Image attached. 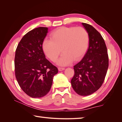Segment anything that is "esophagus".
I'll return each instance as SVG.
<instances>
[{
	"instance_id": "esophagus-1",
	"label": "esophagus",
	"mask_w": 122,
	"mask_h": 122,
	"mask_svg": "<svg viewBox=\"0 0 122 122\" xmlns=\"http://www.w3.org/2000/svg\"><path fill=\"white\" fill-rule=\"evenodd\" d=\"M64 69H65V68H64V67H58L59 71H62V70H64Z\"/></svg>"
}]
</instances>
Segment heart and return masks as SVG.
Here are the masks:
<instances>
[{
  "label": "heart",
  "instance_id": "obj_1",
  "mask_svg": "<svg viewBox=\"0 0 122 122\" xmlns=\"http://www.w3.org/2000/svg\"><path fill=\"white\" fill-rule=\"evenodd\" d=\"M50 37L51 40L43 41V51L52 61H55L63 52L57 62L61 66L67 65L73 60L79 61L86 53L89 45V33L82 26L61 27L53 31Z\"/></svg>",
  "mask_w": 122,
  "mask_h": 122
}]
</instances>
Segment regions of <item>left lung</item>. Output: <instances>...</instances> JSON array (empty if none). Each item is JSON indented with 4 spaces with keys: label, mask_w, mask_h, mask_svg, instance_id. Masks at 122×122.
I'll return each mask as SVG.
<instances>
[{
    "label": "left lung",
    "mask_w": 122,
    "mask_h": 122,
    "mask_svg": "<svg viewBox=\"0 0 122 122\" xmlns=\"http://www.w3.org/2000/svg\"><path fill=\"white\" fill-rule=\"evenodd\" d=\"M82 24L89 33V48L82 60L74 66L75 74L71 83L77 94L86 96L102 85L109 67V56L101 34L90 24Z\"/></svg>",
    "instance_id": "obj_1"
}]
</instances>
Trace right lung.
<instances>
[{
    "label": "right lung",
    "instance_id": "obj_1",
    "mask_svg": "<svg viewBox=\"0 0 122 122\" xmlns=\"http://www.w3.org/2000/svg\"><path fill=\"white\" fill-rule=\"evenodd\" d=\"M48 28L39 27L29 31L15 50V75L20 88L32 98H41L50 91L56 66L45 58L42 44Z\"/></svg>",
    "mask_w": 122,
    "mask_h": 122
}]
</instances>
